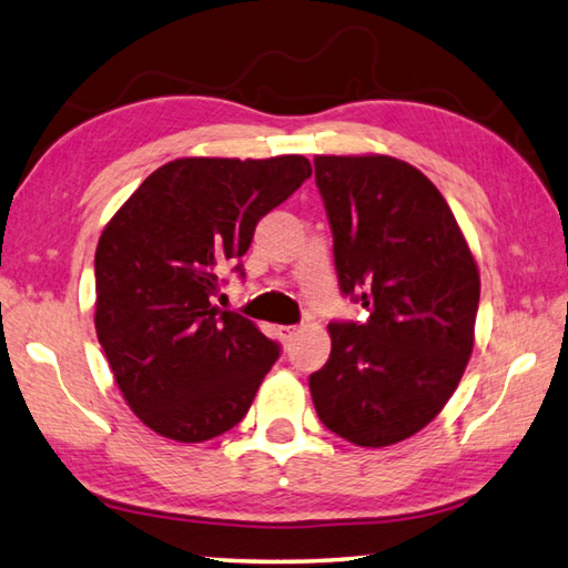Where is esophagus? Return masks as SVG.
I'll return each mask as SVG.
<instances>
[{"mask_svg": "<svg viewBox=\"0 0 568 568\" xmlns=\"http://www.w3.org/2000/svg\"><path fill=\"white\" fill-rule=\"evenodd\" d=\"M296 334H298V326H280L282 341H292Z\"/></svg>", "mask_w": 568, "mask_h": 568, "instance_id": "1", "label": "esophagus"}]
</instances>
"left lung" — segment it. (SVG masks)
<instances>
[{"label":"left lung","instance_id":"8db88e82","mask_svg":"<svg viewBox=\"0 0 568 568\" xmlns=\"http://www.w3.org/2000/svg\"><path fill=\"white\" fill-rule=\"evenodd\" d=\"M344 294L366 324H328L331 358L312 373L331 433L388 447L420 433L453 398L475 346L479 270L450 205L405 160L316 155Z\"/></svg>","mask_w":568,"mask_h":568}]
</instances>
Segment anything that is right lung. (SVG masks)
<instances>
[{
    "label": "right lung",
    "mask_w": 568,
    "mask_h": 568,
    "mask_svg": "<svg viewBox=\"0 0 568 568\" xmlns=\"http://www.w3.org/2000/svg\"><path fill=\"white\" fill-rule=\"evenodd\" d=\"M312 178L304 155L178 158L148 175L95 247V336L141 423L205 443L247 415L280 348L212 304L256 222ZM240 270V266H237Z\"/></svg>",
    "instance_id": "1"
}]
</instances>
